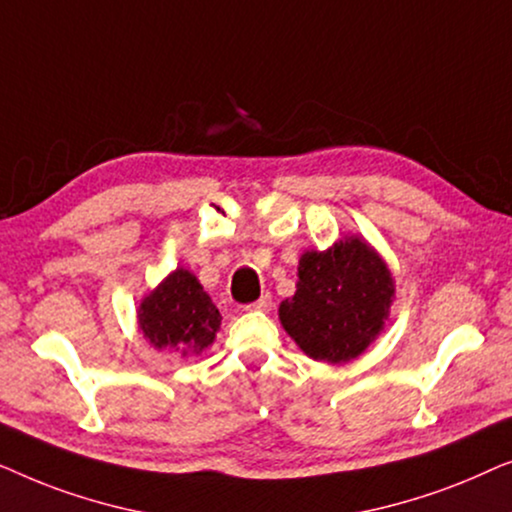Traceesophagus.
<instances>
[{"instance_id": "esophagus-1", "label": "esophagus", "mask_w": 512, "mask_h": 512, "mask_svg": "<svg viewBox=\"0 0 512 512\" xmlns=\"http://www.w3.org/2000/svg\"><path fill=\"white\" fill-rule=\"evenodd\" d=\"M270 307H272V298L270 296H263V298H258L256 303H251V305L244 307V310H249V312H270Z\"/></svg>"}]
</instances>
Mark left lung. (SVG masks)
I'll return each mask as SVG.
<instances>
[{
    "mask_svg": "<svg viewBox=\"0 0 512 512\" xmlns=\"http://www.w3.org/2000/svg\"><path fill=\"white\" fill-rule=\"evenodd\" d=\"M396 298L389 265L361 235H345L326 251H305L296 293L282 300L279 321L314 361L349 363L384 331Z\"/></svg>",
    "mask_w": 512,
    "mask_h": 512,
    "instance_id": "8db88e82",
    "label": "left lung"
}]
</instances>
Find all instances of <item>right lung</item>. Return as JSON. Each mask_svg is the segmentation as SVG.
Segmentation results:
<instances>
[{
    "mask_svg": "<svg viewBox=\"0 0 512 512\" xmlns=\"http://www.w3.org/2000/svg\"><path fill=\"white\" fill-rule=\"evenodd\" d=\"M137 326L156 349L202 354L216 340L221 314L191 270L177 268L137 307Z\"/></svg>",
    "mask_w": 512,
    "mask_h": 512,
    "instance_id": "right-lung-1",
    "label": "right lung"
}]
</instances>
